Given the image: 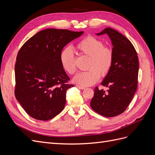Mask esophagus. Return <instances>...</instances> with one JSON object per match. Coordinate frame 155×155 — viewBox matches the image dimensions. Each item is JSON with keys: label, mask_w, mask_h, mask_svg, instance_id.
I'll use <instances>...</instances> for the list:
<instances>
[{"label": "esophagus", "mask_w": 155, "mask_h": 155, "mask_svg": "<svg viewBox=\"0 0 155 155\" xmlns=\"http://www.w3.org/2000/svg\"><path fill=\"white\" fill-rule=\"evenodd\" d=\"M76 87L79 88V89H81V90H83V89H85V88L84 87H82V86H80V85H76Z\"/></svg>", "instance_id": "34e87169"}]
</instances>
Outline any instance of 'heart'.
I'll return each instance as SVG.
<instances>
[{
	"instance_id": "obj_1",
	"label": "heart",
	"mask_w": 155,
	"mask_h": 155,
	"mask_svg": "<svg viewBox=\"0 0 155 155\" xmlns=\"http://www.w3.org/2000/svg\"><path fill=\"white\" fill-rule=\"evenodd\" d=\"M81 55L88 57L86 71L78 72L74 81L79 85L87 87L96 83L100 77L104 78L109 73L113 64L114 54L111 48L96 37L89 35L81 40L76 45ZM60 63L68 74L72 75L76 72L75 55L72 48L66 47L59 55Z\"/></svg>"
}]
</instances>
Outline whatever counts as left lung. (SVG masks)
<instances>
[{
  "label": "left lung",
  "mask_w": 155,
  "mask_h": 155,
  "mask_svg": "<svg viewBox=\"0 0 155 155\" xmlns=\"http://www.w3.org/2000/svg\"><path fill=\"white\" fill-rule=\"evenodd\" d=\"M105 34L113 45V64L101 83L109 89L96 87L91 106L97 113L110 118L124 112L132 100L138 86L139 62L137 51L127 37L110 28L97 35Z\"/></svg>",
  "instance_id": "left-lung-1"
}]
</instances>
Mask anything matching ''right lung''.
<instances>
[{"instance_id":"obj_1","label":"right lung","mask_w":155,"mask_h":155,"mask_svg":"<svg viewBox=\"0 0 155 155\" xmlns=\"http://www.w3.org/2000/svg\"><path fill=\"white\" fill-rule=\"evenodd\" d=\"M83 31L48 28L28 40L17 54L15 96L32 118L46 121L64 109L66 93L74 87L60 63L59 55Z\"/></svg>"}]
</instances>
